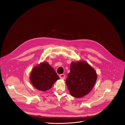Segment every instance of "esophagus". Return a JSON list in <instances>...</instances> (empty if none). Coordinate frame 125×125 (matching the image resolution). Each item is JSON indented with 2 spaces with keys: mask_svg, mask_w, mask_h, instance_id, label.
<instances>
[{
  "mask_svg": "<svg viewBox=\"0 0 125 125\" xmlns=\"http://www.w3.org/2000/svg\"><path fill=\"white\" fill-rule=\"evenodd\" d=\"M59 77L61 79H64L65 77V75L64 74H60Z\"/></svg>",
  "mask_w": 125,
  "mask_h": 125,
  "instance_id": "1",
  "label": "esophagus"
}]
</instances>
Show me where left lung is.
Here are the masks:
<instances>
[{"label": "left lung", "instance_id": "8db88e82", "mask_svg": "<svg viewBox=\"0 0 125 125\" xmlns=\"http://www.w3.org/2000/svg\"><path fill=\"white\" fill-rule=\"evenodd\" d=\"M97 78L95 69L86 62L80 61L72 62L66 84L72 96L81 98L90 92Z\"/></svg>", "mask_w": 125, "mask_h": 125}]
</instances>
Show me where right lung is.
Listing matches in <instances>:
<instances>
[{
	"label": "right lung",
	"instance_id": "right-lung-1",
	"mask_svg": "<svg viewBox=\"0 0 125 125\" xmlns=\"http://www.w3.org/2000/svg\"><path fill=\"white\" fill-rule=\"evenodd\" d=\"M59 79L53 68L47 62H42L35 66L30 75V80L33 86L42 91L50 89Z\"/></svg>",
	"mask_w": 125,
	"mask_h": 125
}]
</instances>
